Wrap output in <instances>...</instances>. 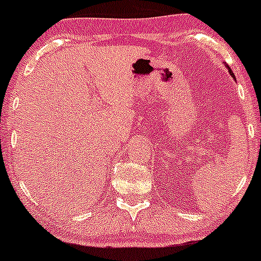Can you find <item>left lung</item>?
<instances>
[{
  "instance_id": "left-lung-1",
  "label": "left lung",
  "mask_w": 261,
  "mask_h": 261,
  "mask_svg": "<svg viewBox=\"0 0 261 261\" xmlns=\"http://www.w3.org/2000/svg\"><path fill=\"white\" fill-rule=\"evenodd\" d=\"M227 69H228V72H230V74H231V75H232V77H233V78H235V75H233V73H232V72H231V69H230V68H228V67H227Z\"/></svg>"
}]
</instances>
